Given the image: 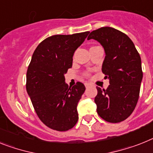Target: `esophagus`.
I'll list each match as a JSON object with an SVG mask.
<instances>
[{"mask_svg": "<svg viewBox=\"0 0 153 153\" xmlns=\"http://www.w3.org/2000/svg\"><path fill=\"white\" fill-rule=\"evenodd\" d=\"M85 87H86V88H88V87H89L91 85V84L90 83H88V82H86V83H85Z\"/></svg>", "mask_w": 153, "mask_h": 153, "instance_id": "esophagus-1", "label": "esophagus"}]
</instances>
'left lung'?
<instances>
[{
	"mask_svg": "<svg viewBox=\"0 0 153 153\" xmlns=\"http://www.w3.org/2000/svg\"><path fill=\"white\" fill-rule=\"evenodd\" d=\"M91 39L104 49L102 71L110 80L106 89L96 87L97 114L108 122H120L130 116L138 102L143 77L141 57L131 39L111 27L92 31L87 39Z\"/></svg>",
	"mask_w": 153,
	"mask_h": 153,
	"instance_id": "8db88e82",
	"label": "left lung"
}]
</instances>
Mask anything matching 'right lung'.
Here are the masks:
<instances>
[{
	"label": "right lung",
	"instance_id": "right-lung-1",
	"mask_svg": "<svg viewBox=\"0 0 153 153\" xmlns=\"http://www.w3.org/2000/svg\"><path fill=\"white\" fill-rule=\"evenodd\" d=\"M89 32L54 35L42 41L33 53L26 74V91L41 121L65 131L79 120L78 102L85 90L82 82L68 88L65 74L72 67L74 51Z\"/></svg>",
	"mask_w": 153,
	"mask_h": 153
}]
</instances>
